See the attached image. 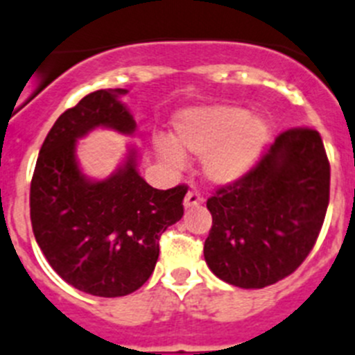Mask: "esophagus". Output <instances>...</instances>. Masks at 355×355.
I'll return each instance as SVG.
<instances>
[{
	"label": "esophagus",
	"mask_w": 355,
	"mask_h": 355,
	"mask_svg": "<svg viewBox=\"0 0 355 355\" xmlns=\"http://www.w3.org/2000/svg\"><path fill=\"white\" fill-rule=\"evenodd\" d=\"M203 203V198H201L200 193L196 191H189V193L185 194L184 198V207L185 209H193V207H198Z\"/></svg>",
	"instance_id": "1"
}]
</instances>
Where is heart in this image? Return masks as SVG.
<instances>
[{"mask_svg": "<svg viewBox=\"0 0 355 355\" xmlns=\"http://www.w3.org/2000/svg\"><path fill=\"white\" fill-rule=\"evenodd\" d=\"M175 141L161 138L157 152L171 168L184 166L182 150L203 159L207 180L228 185L253 170L270 138L265 118L239 106H198L184 110L173 123Z\"/></svg>", "mask_w": 355, "mask_h": 355, "instance_id": "heart-1", "label": "heart"}]
</instances>
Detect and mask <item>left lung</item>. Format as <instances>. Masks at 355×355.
<instances>
[{"mask_svg": "<svg viewBox=\"0 0 355 355\" xmlns=\"http://www.w3.org/2000/svg\"><path fill=\"white\" fill-rule=\"evenodd\" d=\"M329 182L320 134L309 127L281 132L245 177L207 200L212 228L203 254L210 270L239 288L290 276L317 242Z\"/></svg>", "mask_w": 355, "mask_h": 355, "instance_id": "left-lung-1", "label": "left lung"}]
</instances>
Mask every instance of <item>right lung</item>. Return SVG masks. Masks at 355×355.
<instances>
[{
  "instance_id": "add662e5",
  "label": "right lung",
  "mask_w": 355,
  "mask_h": 355,
  "mask_svg": "<svg viewBox=\"0 0 355 355\" xmlns=\"http://www.w3.org/2000/svg\"><path fill=\"white\" fill-rule=\"evenodd\" d=\"M127 90H97L60 114L38 154L30 189L37 244L62 279L85 293L122 297L146 283L159 258V239L180 221L187 185L154 189L138 173V150L106 180H90L76 143L97 127L134 134L120 102Z\"/></svg>"
}]
</instances>
